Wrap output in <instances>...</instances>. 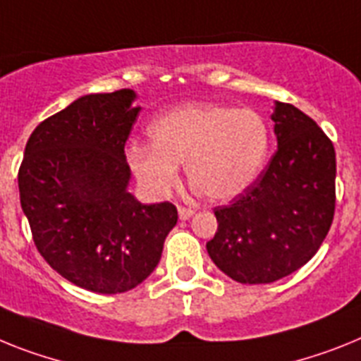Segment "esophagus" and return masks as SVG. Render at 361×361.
I'll list each match as a JSON object with an SVG mask.
<instances>
[{
	"label": "esophagus",
	"mask_w": 361,
	"mask_h": 361,
	"mask_svg": "<svg viewBox=\"0 0 361 361\" xmlns=\"http://www.w3.org/2000/svg\"><path fill=\"white\" fill-rule=\"evenodd\" d=\"M178 214H180V220H189L195 214V211L190 207H178Z\"/></svg>",
	"instance_id": "34e87169"
}]
</instances>
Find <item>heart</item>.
I'll list each match as a JSON object with an SVG mask.
<instances>
[{"instance_id":"1","label":"heart","mask_w":361,"mask_h":361,"mask_svg":"<svg viewBox=\"0 0 361 361\" xmlns=\"http://www.w3.org/2000/svg\"><path fill=\"white\" fill-rule=\"evenodd\" d=\"M148 135L152 145L132 143L128 165L139 185L165 198L185 163L189 181L211 200H231L250 189L269 152V126L247 108L189 102L157 117Z\"/></svg>"}]
</instances>
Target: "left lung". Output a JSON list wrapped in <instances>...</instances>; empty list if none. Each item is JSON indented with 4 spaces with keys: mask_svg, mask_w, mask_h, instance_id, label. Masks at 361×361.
Instances as JSON below:
<instances>
[{
    "mask_svg": "<svg viewBox=\"0 0 361 361\" xmlns=\"http://www.w3.org/2000/svg\"><path fill=\"white\" fill-rule=\"evenodd\" d=\"M277 152L229 205L214 209L207 253L227 277L268 284L298 271L325 240L334 218L336 152L325 132L295 106L275 102Z\"/></svg>",
    "mask_w": 361,
    "mask_h": 361,
    "instance_id": "left-lung-1",
    "label": "left lung"
}]
</instances>
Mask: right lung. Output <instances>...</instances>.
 I'll return each mask as SVG.
<instances>
[{
    "label": "right lung",
    "instance_id": "add662e5",
    "mask_svg": "<svg viewBox=\"0 0 361 361\" xmlns=\"http://www.w3.org/2000/svg\"><path fill=\"white\" fill-rule=\"evenodd\" d=\"M134 90L77 99L35 128L18 174L32 238L69 283L95 293L135 288L156 269L178 222L169 202L128 192L124 143L141 106Z\"/></svg>",
    "mask_w": 361,
    "mask_h": 361
}]
</instances>
